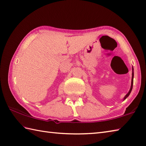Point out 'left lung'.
Wrapping results in <instances>:
<instances>
[{
    "label": "left lung",
    "mask_w": 146,
    "mask_h": 146,
    "mask_svg": "<svg viewBox=\"0 0 146 146\" xmlns=\"http://www.w3.org/2000/svg\"><path fill=\"white\" fill-rule=\"evenodd\" d=\"M133 67H132V82H131V87H130V90H129V93H128L126 95H125V96L124 97V98H123V100H125L126 99V98L129 96V94H130V93H131V91H132V87H133Z\"/></svg>",
    "instance_id": "obj_1"
}]
</instances>
